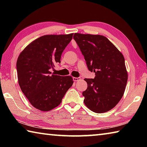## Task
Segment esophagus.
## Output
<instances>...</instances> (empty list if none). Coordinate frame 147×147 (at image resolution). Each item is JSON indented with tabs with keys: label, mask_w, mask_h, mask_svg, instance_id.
Segmentation results:
<instances>
[{
	"label": "esophagus",
	"mask_w": 147,
	"mask_h": 147,
	"mask_svg": "<svg viewBox=\"0 0 147 147\" xmlns=\"http://www.w3.org/2000/svg\"><path fill=\"white\" fill-rule=\"evenodd\" d=\"M80 80V78H76V77H74L73 78V80L74 82H77V81Z\"/></svg>",
	"instance_id": "1"
}]
</instances>
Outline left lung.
Wrapping results in <instances>:
<instances>
[{
    "label": "left lung",
    "mask_w": 147,
    "mask_h": 147,
    "mask_svg": "<svg viewBox=\"0 0 147 147\" xmlns=\"http://www.w3.org/2000/svg\"><path fill=\"white\" fill-rule=\"evenodd\" d=\"M73 38L84 56L94 78L85 80L88 88L82 93L84 102L94 113L113 108L123 97L128 80L124 58L117 47L101 35L75 33Z\"/></svg>",
    "instance_id": "8db88e82"
}]
</instances>
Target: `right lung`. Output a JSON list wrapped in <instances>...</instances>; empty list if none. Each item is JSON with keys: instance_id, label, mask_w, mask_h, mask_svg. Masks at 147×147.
Wrapping results in <instances>:
<instances>
[{"instance_id": "add662e5", "label": "right lung", "mask_w": 147, "mask_h": 147, "mask_svg": "<svg viewBox=\"0 0 147 147\" xmlns=\"http://www.w3.org/2000/svg\"><path fill=\"white\" fill-rule=\"evenodd\" d=\"M73 34L45 35L35 39L20 53L17 61L19 85L30 103L42 111L58 106L73 77L51 74L50 69L60 63L61 54Z\"/></svg>"}]
</instances>
